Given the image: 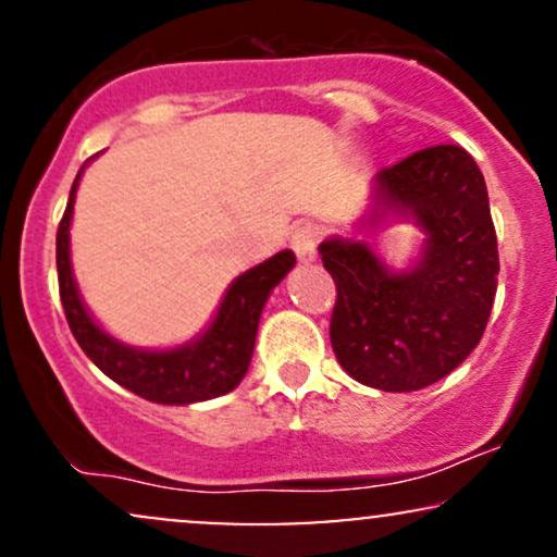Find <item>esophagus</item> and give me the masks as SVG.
Here are the masks:
<instances>
[{"instance_id": "obj_1", "label": "esophagus", "mask_w": 557, "mask_h": 557, "mask_svg": "<svg viewBox=\"0 0 557 557\" xmlns=\"http://www.w3.org/2000/svg\"><path fill=\"white\" fill-rule=\"evenodd\" d=\"M290 248L296 251L300 264H311L317 259V227L314 225H298L290 235Z\"/></svg>"}]
</instances>
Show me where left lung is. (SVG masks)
I'll use <instances>...</instances> for the list:
<instances>
[{
  "mask_svg": "<svg viewBox=\"0 0 557 557\" xmlns=\"http://www.w3.org/2000/svg\"><path fill=\"white\" fill-rule=\"evenodd\" d=\"M413 220L421 257L395 272L367 240L319 246L337 287L330 341L361 385L411 393L443 380L482 341L497 290V238L482 170L461 146L421 149L376 172L372 214Z\"/></svg>",
  "mask_w": 557,
  "mask_h": 557,
  "instance_id": "left-lung-1",
  "label": "left lung"
}]
</instances>
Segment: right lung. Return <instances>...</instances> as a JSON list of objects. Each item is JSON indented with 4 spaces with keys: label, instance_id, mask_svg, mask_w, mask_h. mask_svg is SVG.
I'll return each mask as SVG.
<instances>
[{
    "label": "right lung",
    "instance_id": "obj_1",
    "mask_svg": "<svg viewBox=\"0 0 557 557\" xmlns=\"http://www.w3.org/2000/svg\"><path fill=\"white\" fill-rule=\"evenodd\" d=\"M81 175L83 170L70 188L67 209L57 230V277H60L62 309L83 354L117 385L164 406L212 400L238 387L251 363L261 309L274 285H280V280L296 264L293 251L274 253L272 259L235 277L212 324L194 341L164 350L133 348L114 341L96 324L75 285L73 264H70V222H73Z\"/></svg>",
    "mask_w": 557,
    "mask_h": 557
}]
</instances>
